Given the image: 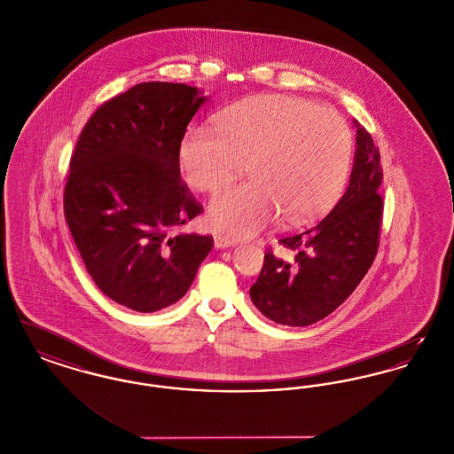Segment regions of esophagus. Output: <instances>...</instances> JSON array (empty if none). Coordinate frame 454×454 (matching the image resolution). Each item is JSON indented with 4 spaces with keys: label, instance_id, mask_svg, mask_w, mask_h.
Returning <instances> with one entry per match:
<instances>
[{
    "label": "esophagus",
    "instance_id": "obj_1",
    "mask_svg": "<svg viewBox=\"0 0 454 454\" xmlns=\"http://www.w3.org/2000/svg\"><path fill=\"white\" fill-rule=\"evenodd\" d=\"M233 245H235V241H233L231 238L215 235V247L219 248V250H223V248H230V247H233Z\"/></svg>",
    "mask_w": 454,
    "mask_h": 454
}]
</instances>
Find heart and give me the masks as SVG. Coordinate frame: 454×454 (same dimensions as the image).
<instances>
[{
    "label": "heart",
    "mask_w": 454,
    "mask_h": 454,
    "mask_svg": "<svg viewBox=\"0 0 454 454\" xmlns=\"http://www.w3.org/2000/svg\"><path fill=\"white\" fill-rule=\"evenodd\" d=\"M350 130L340 114L291 95H260L226 108L217 128L187 130L178 150L185 180L216 191L245 160L252 180L213 195L207 221L221 233L250 237L284 215L302 223L340 194L350 165Z\"/></svg>",
    "instance_id": "obj_1"
}]
</instances>
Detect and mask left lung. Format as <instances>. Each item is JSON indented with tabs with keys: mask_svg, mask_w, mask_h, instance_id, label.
Segmentation results:
<instances>
[{
	"mask_svg": "<svg viewBox=\"0 0 454 454\" xmlns=\"http://www.w3.org/2000/svg\"><path fill=\"white\" fill-rule=\"evenodd\" d=\"M354 126L356 156L346 192L320 223L281 238L291 257L269 250L250 287L255 308L276 324H317L346 301L376 257L383 170L371 134L357 121Z\"/></svg>",
	"mask_w": 454,
	"mask_h": 454,
	"instance_id": "left-lung-1",
	"label": "left lung"
}]
</instances>
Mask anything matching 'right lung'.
I'll use <instances>...</instances> for the list:
<instances>
[{
	"instance_id": "1",
	"label": "right lung",
	"mask_w": 454,
	"mask_h": 454,
	"mask_svg": "<svg viewBox=\"0 0 454 454\" xmlns=\"http://www.w3.org/2000/svg\"><path fill=\"white\" fill-rule=\"evenodd\" d=\"M206 100L184 83H139L98 107L71 156L65 216L76 248L98 289L139 313L184 298L215 245L173 235L202 213L178 150Z\"/></svg>"
}]
</instances>
